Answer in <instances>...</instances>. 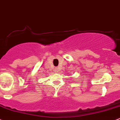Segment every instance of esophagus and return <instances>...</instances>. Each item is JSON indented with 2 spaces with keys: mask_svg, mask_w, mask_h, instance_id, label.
I'll list each match as a JSON object with an SVG mask.
<instances>
[{
  "mask_svg": "<svg viewBox=\"0 0 120 120\" xmlns=\"http://www.w3.org/2000/svg\"><path fill=\"white\" fill-rule=\"evenodd\" d=\"M55 72H56V73H57V72H59V69H58L57 68H55Z\"/></svg>",
  "mask_w": 120,
  "mask_h": 120,
  "instance_id": "34e87169",
  "label": "esophagus"
}]
</instances>
